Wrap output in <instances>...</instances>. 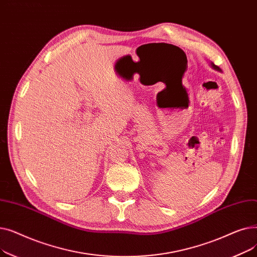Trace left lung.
Segmentation results:
<instances>
[{
  "instance_id": "left-lung-1",
  "label": "left lung",
  "mask_w": 257,
  "mask_h": 257,
  "mask_svg": "<svg viewBox=\"0 0 257 257\" xmlns=\"http://www.w3.org/2000/svg\"><path fill=\"white\" fill-rule=\"evenodd\" d=\"M210 65H211V67H212V69H214V70H217V71H221L220 70V67L219 66H217V65H214L212 62H210Z\"/></svg>"
}]
</instances>
